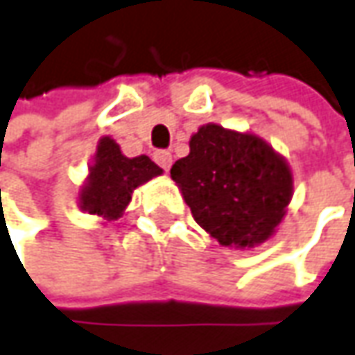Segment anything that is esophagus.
<instances>
[{"label": "esophagus", "mask_w": 355, "mask_h": 355, "mask_svg": "<svg viewBox=\"0 0 355 355\" xmlns=\"http://www.w3.org/2000/svg\"><path fill=\"white\" fill-rule=\"evenodd\" d=\"M155 163L161 166V168L168 171L171 165H173V155L168 153V151H157L155 153Z\"/></svg>", "instance_id": "1"}]
</instances>
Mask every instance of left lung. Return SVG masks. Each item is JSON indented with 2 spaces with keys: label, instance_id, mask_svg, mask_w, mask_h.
Segmentation results:
<instances>
[{
  "label": "left lung",
  "instance_id": "obj_1",
  "mask_svg": "<svg viewBox=\"0 0 355 355\" xmlns=\"http://www.w3.org/2000/svg\"><path fill=\"white\" fill-rule=\"evenodd\" d=\"M171 168L196 224L222 248L250 250L275 236L293 198L287 159L251 133L200 125Z\"/></svg>",
  "mask_w": 355,
  "mask_h": 355
}]
</instances>
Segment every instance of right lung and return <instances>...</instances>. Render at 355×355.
Here are the masks:
<instances>
[{"mask_svg": "<svg viewBox=\"0 0 355 355\" xmlns=\"http://www.w3.org/2000/svg\"><path fill=\"white\" fill-rule=\"evenodd\" d=\"M161 175L163 168L147 155L125 157L116 141L104 135L98 141L88 177L78 190L80 210L105 222L119 220L131 202L133 190Z\"/></svg>", "mask_w": 355, "mask_h": 355, "instance_id": "add662e5", "label": "right lung"}]
</instances>
